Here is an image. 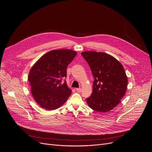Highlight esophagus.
<instances>
[{"label":"esophagus","mask_w":152,"mask_h":152,"mask_svg":"<svg viewBox=\"0 0 152 152\" xmlns=\"http://www.w3.org/2000/svg\"><path fill=\"white\" fill-rule=\"evenodd\" d=\"M76 91H77V92H81L82 91V89L81 88H77V89H76Z\"/></svg>","instance_id":"34e87169"}]
</instances>
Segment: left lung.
Segmentation results:
<instances>
[{
    "mask_svg": "<svg viewBox=\"0 0 152 152\" xmlns=\"http://www.w3.org/2000/svg\"><path fill=\"white\" fill-rule=\"evenodd\" d=\"M94 78L91 96L86 99L93 110L106 113L120 102L127 89V78L121 63L112 56L88 51L81 53Z\"/></svg>",
    "mask_w": 152,
    "mask_h": 152,
    "instance_id": "1",
    "label": "left lung"
}]
</instances>
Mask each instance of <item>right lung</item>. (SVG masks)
Instances as JSON below:
<instances>
[{
	"mask_svg": "<svg viewBox=\"0 0 152 152\" xmlns=\"http://www.w3.org/2000/svg\"><path fill=\"white\" fill-rule=\"evenodd\" d=\"M70 49L51 50L42 56L31 68L28 80L36 102L47 110L60 107L69 97L72 91L66 80V69L76 56Z\"/></svg>",
	"mask_w": 152,
	"mask_h": 152,
	"instance_id": "obj_1",
	"label": "right lung"
}]
</instances>
